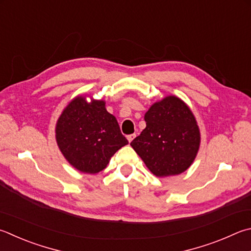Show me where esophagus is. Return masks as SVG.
<instances>
[{"label":"esophagus","instance_id":"1","mask_svg":"<svg viewBox=\"0 0 251 251\" xmlns=\"http://www.w3.org/2000/svg\"><path fill=\"white\" fill-rule=\"evenodd\" d=\"M135 137H136V135H135V134H131V135L127 136V139H128L129 143H131V141H133V139H134Z\"/></svg>","mask_w":251,"mask_h":251}]
</instances>
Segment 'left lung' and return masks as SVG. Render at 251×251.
Listing matches in <instances>:
<instances>
[{
  "instance_id": "left-lung-1",
  "label": "left lung",
  "mask_w": 251,
  "mask_h": 251,
  "mask_svg": "<svg viewBox=\"0 0 251 251\" xmlns=\"http://www.w3.org/2000/svg\"><path fill=\"white\" fill-rule=\"evenodd\" d=\"M146 128L130 143L149 171L158 177L188 170L199 152L201 133L184 101L168 95L145 114Z\"/></svg>"
}]
</instances>
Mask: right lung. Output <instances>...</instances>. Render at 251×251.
Instances as JSON below:
<instances>
[{"mask_svg": "<svg viewBox=\"0 0 251 251\" xmlns=\"http://www.w3.org/2000/svg\"><path fill=\"white\" fill-rule=\"evenodd\" d=\"M78 95L63 108L56 123V141L75 169L94 175L107 167L117 150L128 144L105 101Z\"/></svg>", "mask_w": 251, "mask_h": 251, "instance_id": "obj_1", "label": "right lung"}]
</instances>
